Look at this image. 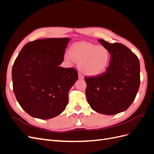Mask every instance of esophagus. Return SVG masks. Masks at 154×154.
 <instances>
[{"mask_svg":"<svg viewBox=\"0 0 154 154\" xmlns=\"http://www.w3.org/2000/svg\"><path fill=\"white\" fill-rule=\"evenodd\" d=\"M78 78L80 79V80H83V79H84V76H83L81 73H79L78 74Z\"/></svg>","mask_w":154,"mask_h":154,"instance_id":"1","label":"esophagus"}]
</instances>
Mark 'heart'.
Masks as SVG:
<instances>
[{
  "label": "heart",
  "mask_w": 154,
  "mask_h": 154,
  "mask_svg": "<svg viewBox=\"0 0 154 154\" xmlns=\"http://www.w3.org/2000/svg\"><path fill=\"white\" fill-rule=\"evenodd\" d=\"M68 62L75 60L80 71L88 76H97L103 73L108 68L111 54L103 45L91 43H80L72 46L70 53L65 54Z\"/></svg>",
  "instance_id": "heart-1"
}]
</instances>
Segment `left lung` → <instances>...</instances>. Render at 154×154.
I'll return each instance as SVG.
<instances>
[{"label":"left lung","mask_w":154,"mask_h":154,"mask_svg":"<svg viewBox=\"0 0 154 154\" xmlns=\"http://www.w3.org/2000/svg\"><path fill=\"white\" fill-rule=\"evenodd\" d=\"M98 41L110 51V62L103 73L85 77L87 100L96 112L114 115L127 110L136 98L141 82L140 63L125 45Z\"/></svg>","instance_id":"left-lung-1"}]
</instances>
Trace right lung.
Listing matches in <instances>:
<instances>
[{
    "instance_id": "right-lung-1",
    "label": "right lung",
    "mask_w": 154,
    "mask_h": 154,
    "mask_svg": "<svg viewBox=\"0 0 154 154\" xmlns=\"http://www.w3.org/2000/svg\"><path fill=\"white\" fill-rule=\"evenodd\" d=\"M70 38H45L27 43L12 67L13 89L32 117L48 119L66 109L70 88L78 80L74 67L60 66Z\"/></svg>"
}]
</instances>
